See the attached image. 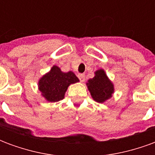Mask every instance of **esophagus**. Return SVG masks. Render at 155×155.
<instances>
[{"label": "esophagus", "mask_w": 155, "mask_h": 155, "mask_svg": "<svg viewBox=\"0 0 155 155\" xmlns=\"http://www.w3.org/2000/svg\"><path fill=\"white\" fill-rule=\"evenodd\" d=\"M78 78L80 79V81L81 82H84V80H85V75L84 74H78Z\"/></svg>", "instance_id": "34e87169"}]
</instances>
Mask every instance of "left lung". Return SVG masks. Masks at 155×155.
<instances>
[{
	"instance_id": "1",
	"label": "left lung",
	"mask_w": 155,
	"mask_h": 155,
	"mask_svg": "<svg viewBox=\"0 0 155 155\" xmlns=\"http://www.w3.org/2000/svg\"><path fill=\"white\" fill-rule=\"evenodd\" d=\"M94 74V77L88 81V89L94 101L98 103H103L112 97L114 84L108 79L104 70H99Z\"/></svg>"
}]
</instances>
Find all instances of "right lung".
Instances as JSON below:
<instances>
[{
    "label": "right lung",
    "instance_id": "right-lung-1",
    "mask_svg": "<svg viewBox=\"0 0 155 155\" xmlns=\"http://www.w3.org/2000/svg\"><path fill=\"white\" fill-rule=\"evenodd\" d=\"M78 81L79 79L72 71L64 73L58 66L54 65L51 71L39 81V90L46 101L57 102L64 99L68 86Z\"/></svg>",
    "mask_w": 155,
    "mask_h": 155
}]
</instances>
